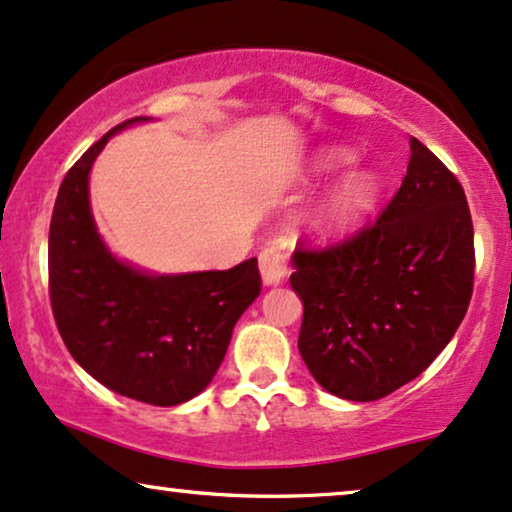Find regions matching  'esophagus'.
Listing matches in <instances>:
<instances>
[{
    "label": "esophagus",
    "mask_w": 512,
    "mask_h": 512,
    "mask_svg": "<svg viewBox=\"0 0 512 512\" xmlns=\"http://www.w3.org/2000/svg\"><path fill=\"white\" fill-rule=\"evenodd\" d=\"M258 265H261V277L265 287H277L287 280L289 275V261H287V251L280 247H268L261 251L258 256Z\"/></svg>",
    "instance_id": "obj_1"
}]
</instances>
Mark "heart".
<instances>
[{"instance_id":"b5f03b06","label":"heart","mask_w":512,"mask_h":512,"mask_svg":"<svg viewBox=\"0 0 512 512\" xmlns=\"http://www.w3.org/2000/svg\"><path fill=\"white\" fill-rule=\"evenodd\" d=\"M357 155L343 145L324 148L313 162L315 178H329L355 164ZM381 181L374 171H348L341 181L324 192L308 216V230L320 242H334L353 232L376 207Z\"/></svg>"}]
</instances>
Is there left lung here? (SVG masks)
I'll list each match as a JSON object with an SVG mask.
<instances>
[{"instance_id": "8db88e82", "label": "left lung", "mask_w": 512, "mask_h": 512, "mask_svg": "<svg viewBox=\"0 0 512 512\" xmlns=\"http://www.w3.org/2000/svg\"><path fill=\"white\" fill-rule=\"evenodd\" d=\"M409 145L407 176L374 225L291 258L289 282L303 301L298 350L315 381L343 400H381L414 381L473 296L466 192L426 145Z\"/></svg>"}]
</instances>
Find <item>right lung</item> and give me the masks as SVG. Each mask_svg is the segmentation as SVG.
Wrapping results in <instances>:
<instances>
[{
    "label": "right lung",
    "instance_id": "obj_1",
    "mask_svg": "<svg viewBox=\"0 0 512 512\" xmlns=\"http://www.w3.org/2000/svg\"><path fill=\"white\" fill-rule=\"evenodd\" d=\"M65 174L49 228V294L70 355L105 388L131 400L176 407L209 386L237 320L261 294L258 261L230 270L155 275L122 261L96 228L89 174L105 143Z\"/></svg>",
    "mask_w": 512,
    "mask_h": 512
}]
</instances>
